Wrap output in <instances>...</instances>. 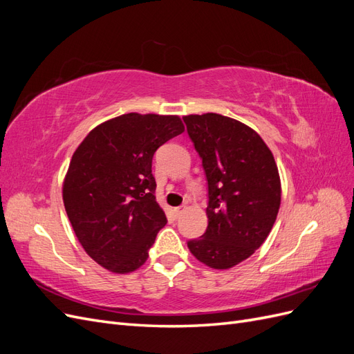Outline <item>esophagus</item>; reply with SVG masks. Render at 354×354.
I'll return each mask as SVG.
<instances>
[{
	"instance_id": "1",
	"label": "esophagus",
	"mask_w": 354,
	"mask_h": 354,
	"mask_svg": "<svg viewBox=\"0 0 354 354\" xmlns=\"http://www.w3.org/2000/svg\"><path fill=\"white\" fill-rule=\"evenodd\" d=\"M183 211H185V207H178V208H176L174 209V212H176V216L178 217V216H181V214H183Z\"/></svg>"
}]
</instances>
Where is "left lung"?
<instances>
[{
    "label": "left lung",
    "mask_w": 354,
    "mask_h": 354,
    "mask_svg": "<svg viewBox=\"0 0 354 354\" xmlns=\"http://www.w3.org/2000/svg\"><path fill=\"white\" fill-rule=\"evenodd\" d=\"M208 181V227L187 242L211 269L226 270L259 250L281 207L273 153L252 128L218 113L183 116Z\"/></svg>",
    "instance_id": "8db88e82"
}]
</instances>
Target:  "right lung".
<instances>
[{
  "instance_id": "right-lung-1",
  "label": "right lung",
  "mask_w": 354,
  "mask_h": 354,
  "mask_svg": "<svg viewBox=\"0 0 354 354\" xmlns=\"http://www.w3.org/2000/svg\"><path fill=\"white\" fill-rule=\"evenodd\" d=\"M183 131L177 115L125 113L93 128L73 152L63 203L85 252L109 272L142 267L165 226L152 158Z\"/></svg>"
}]
</instances>
